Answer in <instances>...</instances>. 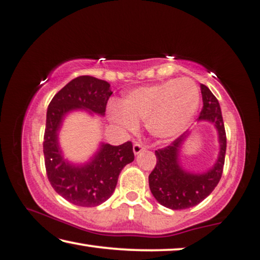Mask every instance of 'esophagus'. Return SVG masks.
Listing matches in <instances>:
<instances>
[{
    "instance_id": "34e87169",
    "label": "esophagus",
    "mask_w": 260,
    "mask_h": 260,
    "mask_svg": "<svg viewBox=\"0 0 260 260\" xmlns=\"http://www.w3.org/2000/svg\"><path fill=\"white\" fill-rule=\"evenodd\" d=\"M144 150H145L144 145H142L141 143H135V144H134V153H135V155H138V153L144 151Z\"/></svg>"
}]
</instances>
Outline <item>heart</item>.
<instances>
[{
	"label": "heart",
	"mask_w": 260,
	"mask_h": 260,
	"mask_svg": "<svg viewBox=\"0 0 260 260\" xmlns=\"http://www.w3.org/2000/svg\"><path fill=\"white\" fill-rule=\"evenodd\" d=\"M198 86L190 78L168 80L139 86L124 96L122 105L109 104L110 118L118 126L135 131L145 121L148 133L160 141L175 138L187 129L199 107Z\"/></svg>",
	"instance_id": "b5f03b06"
}]
</instances>
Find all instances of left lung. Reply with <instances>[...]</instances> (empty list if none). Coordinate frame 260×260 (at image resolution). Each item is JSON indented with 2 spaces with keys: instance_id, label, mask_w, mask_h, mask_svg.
I'll list each match as a JSON object with an SVG mask.
<instances>
[{
  "instance_id": "1",
  "label": "left lung",
  "mask_w": 260,
  "mask_h": 260,
  "mask_svg": "<svg viewBox=\"0 0 260 260\" xmlns=\"http://www.w3.org/2000/svg\"><path fill=\"white\" fill-rule=\"evenodd\" d=\"M203 109L198 122L205 121L214 125L219 142V153L216 163L202 174L184 170L179 161V152L190 131L179 136L169 146L157 150L156 167L149 175L150 190L160 205L171 210L192 208L212 192L219 183L226 152V134L220 105L210 89L201 84Z\"/></svg>"
}]
</instances>
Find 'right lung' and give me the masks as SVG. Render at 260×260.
Returning a JSON list of instances; mask_svg holds the SVG:
<instances>
[{
    "label": "right lung",
    "mask_w": 260,
    "mask_h": 260,
    "mask_svg": "<svg viewBox=\"0 0 260 260\" xmlns=\"http://www.w3.org/2000/svg\"><path fill=\"white\" fill-rule=\"evenodd\" d=\"M111 93L108 82L80 76L59 90L48 107L43 142L47 176L56 192L74 205L91 208L110 198L122 169L135 158L131 142L117 146L102 143L88 163L81 165L66 159L59 148L58 131L66 116L75 110L104 116Z\"/></svg>",
    "instance_id": "1"
}]
</instances>
